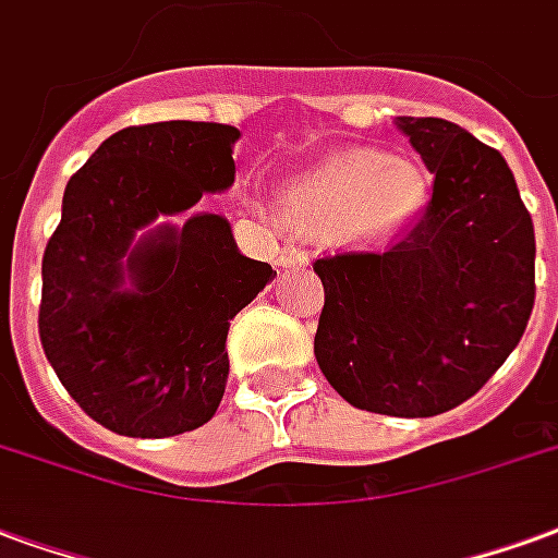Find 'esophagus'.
I'll return each mask as SVG.
<instances>
[{
	"label": "esophagus",
	"instance_id": "esophagus-1",
	"mask_svg": "<svg viewBox=\"0 0 558 558\" xmlns=\"http://www.w3.org/2000/svg\"><path fill=\"white\" fill-rule=\"evenodd\" d=\"M276 264H279L282 270H291V267H306L308 255L303 250H294V246H284V250L276 255Z\"/></svg>",
	"mask_w": 558,
	"mask_h": 558
}]
</instances>
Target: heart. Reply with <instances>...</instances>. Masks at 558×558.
<instances>
[{
    "mask_svg": "<svg viewBox=\"0 0 558 558\" xmlns=\"http://www.w3.org/2000/svg\"><path fill=\"white\" fill-rule=\"evenodd\" d=\"M428 195L425 172L408 157L353 148L332 154L284 190V210L306 229L341 222L363 240L389 238L416 217Z\"/></svg>",
    "mask_w": 558,
    "mask_h": 558,
    "instance_id": "1",
    "label": "heart"
}]
</instances>
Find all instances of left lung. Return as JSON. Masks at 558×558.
Masks as SVG:
<instances>
[{"instance_id": "1", "label": "left lung", "mask_w": 558, "mask_h": 558, "mask_svg": "<svg viewBox=\"0 0 558 558\" xmlns=\"http://www.w3.org/2000/svg\"><path fill=\"white\" fill-rule=\"evenodd\" d=\"M434 193L386 252L315 262V360L348 404L437 416L518 348L535 303V229L502 154L442 118H396Z\"/></svg>"}]
</instances>
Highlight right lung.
<instances>
[{
    "mask_svg": "<svg viewBox=\"0 0 558 558\" xmlns=\"http://www.w3.org/2000/svg\"><path fill=\"white\" fill-rule=\"evenodd\" d=\"M240 130L160 121L112 133L64 186L40 276V344L88 416L124 437H174L214 418L231 318L274 267L231 222L191 210L234 184Z\"/></svg>",
    "mask_w": 558,
    "mask_h": 558,
    "instance_id": "1",
    "label": "right lung"
}]
</instances>
